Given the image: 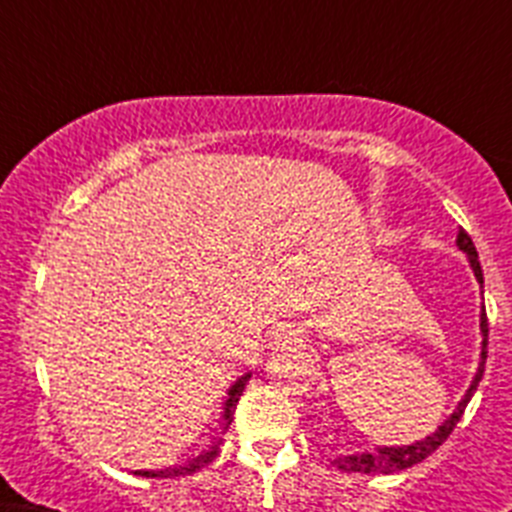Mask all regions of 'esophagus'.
<instances>
[{"label": "esophagus", "instance_id": "esophagus-1", "mask_svg": "<svg viewBox=\"0 0 512 512\" xmlns=\"http://www.w3.org/2000/svg\"><path fill=\"white\" fill-rule=\"evenodd\" d=\"M271 343L277 348L297 346V343H300V333H297L292 325H277V328L271 330Z\"/></svg>", "mask_w": 512, "mask_h": 512}]
</instances>
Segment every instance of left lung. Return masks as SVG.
I'll list each match as a JSON object with an SVG mask.
<instances>
[{
  "instance_id": "obj_1",
  "label": "left lung",
  "mask_w": 512,
  "mask_h": 512,
  "mask_svg": "<svg viewBox=\"0 0 512 512\" xmlns=\"http://www.w3.org/2000/svg\"><path fill=\"white\" fill-rule=\"evenodd\" d=\"M456 246H459V251L467 253L469 266H472L479 287H485V277H482V266H479L477 248H474V243H472V238L467 235V230H459V235H456ZM479 330H482V351H479V366H477V372H474L472 384H469V390L464 392V397H461L459 405L454 408V413L443 420V423L438 425L431 436L420 438V441H415V443H408V446H379V449L359 451V454H338V456H333V461H330V464L341 469V472L395 474V472H402V469L413 467V464H420L423 459H428V456H431L433 451H436L438 446H441V443L451 436V431H454L456 423H459L461 415H464V410H467L469 400H472L474 392H477L479 382H482V374H485L487 330H490L487 328L485 305H482V312H479Z\"/></svg>"
}]
</instances>
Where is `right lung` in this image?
<instances>
[{
  "label": "right lung",
  "instance_id": "add662e5",
  "mask_svg": "<svg viewBox=\"0 0 512 512\" xmlns=\"http://www.w3.org/2000/svg\"><path fill=\"white\" fill-rule=\"evenodd\" d=\"M248 379H251V374H243V377H238V382H235L233 387H230V390H228V400H225V405H223V418H220V433H217V436H212V441L207 443V449H202V454L192 456V459L184 461V464H174V467H166V469H135L133 474H140V477H151V479L184 477V474H192V472H197V469L205 467V464H210V461L217 456V451H220V443H223V433L228 431L230 423H233L235 405H238V400H241V395H243V390H246Z\"/></svg>",
  "mask_w": 512,
  "mask_h": 512
}]
</instances>
